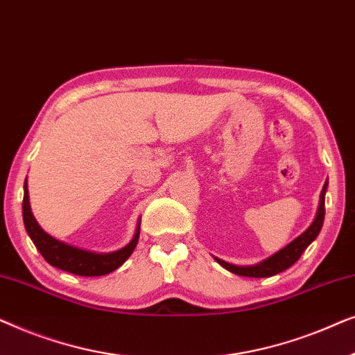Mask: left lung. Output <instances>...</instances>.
<instances>
[{"label": "left lung", "instance_id": "1", "mask_svg": "<svg viewBox=\"0 0 355 355\" xmlns=\"http://www.w3.org/2000/svg\"><path fill=\"white\" fill-rule=\"evenodd\" d=\"M327 189H328V179L327 182L323 184L322 193H320L317 215H315L312 225H310L302 234L295 237L294 241H291L288 245H284L283 249L276 252V254L268 257V259L259 261V263L247 265V266L227 263V261L218 259V257H215V260L223 266V268L231 271V273L239 275V276H249V278H268V276L278 275L281 271L288 270L289 266H293L295 261L300 259V255L304 254V250L307 249L315 239H317L320 231H322L323 220H324V193H327Z\"/></svg>", "mask_w": 355, "mask_h": 355}]
</instances>
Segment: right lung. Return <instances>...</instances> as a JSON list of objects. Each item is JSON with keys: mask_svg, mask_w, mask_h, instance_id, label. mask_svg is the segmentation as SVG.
<instances>
[{"mask_svg": "<svg viewBox=\"0 0 355 355\" xmlns=\"http://www.w3.org/2000/svg\"><path fill=\"white\" fill-rule=\"evenodd\" d=\"M22 216H24V225H26L27 234L31 236V239L35 247L40 252L43 259L48 263L56 266L67 273H74L79 276H103L108 275L116 268H119L125 260L132 255L139 242L140 234V220L135 227V232L132 239L128 245H124L123 249L108 252V254H98V252H90L79 249V247L69 245L66 242L58 241L55 237L48 234L42 230V226L38 225V221L33 216L31 202H28V189H27V179L24 182V202H22Z\"/></svg>", "mask_w": 355, "mask_h": 355, "instance_id": "obj_1", "label": "right lung"}]
</instances>
